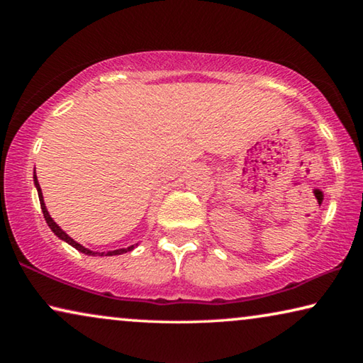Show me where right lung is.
Returning <instances> with one entry per match:
<instances>
[{
	"label": "right lung",
	"mask_w": 363,
	"mask_h": 363,
	"mask_svg": "<svg viewBox=\"0 0 363 363\" xmlns=\"http://www.w3.org/2000/svg\"><path fill=\"white\" fill-rule=\"evenodd\" d=\"M33 181H35V187H36V190H38V196H40V205H41V211H43V216H45V219H46V223H48V225H49V229H51L54 233H56V235L60 238V240H64V242H67L69 245H72L73 248H77L78 251H82V253H84V255H89V256H115V255H123V253H128V251H131V250H134V245H131V247H128V248H120V250H113V251H104V253H97V251H91V250H88V248H84L83 245H79L78 242H75L73 240L72 237H69L67 235V233L60 229V227L54 223V219L49 216V213H48V210H46V205H45V200H43V194H41V187H40V184H38V179H36V174H33Z\"/></svg>",
	"instance_id": "obj_1"
}]
</instances>
